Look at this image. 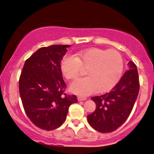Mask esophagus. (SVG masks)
I'll list each match as a JSON object with an SVG mask.
<instances>
[{"instance_id": "esophagus-1", "label": "esophagus", "mask_w": 154, "mask_h": 154, "mask_svg": "<svg viewBox=\"0 0 154 154\" xmlns=\"http://www.w3.org/2000/svg\"><path fill=\"white\" fill-rule=\"evenodd\" d=\"M77 99H78L79 101H82V100H85L87 98H85V97H81V96H79L78 98H77Z\"/></svg>"}]
</instances>
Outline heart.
Here are the masks:
<instances>
[{
  "label": "heart",
  "instance_id": "obj_1",
  "mask_svg": "<svg viewBox=\"0 0 154 154\" xmlns=\"http://www.w3.org/2000/svg\"><path fill=\"white\" fill-rule=\"evenodd\" d=\"M87 69L89 77L72 82L70 90L75 94L86 96L97 90L109 91L116 86L121 79L124 69L122 55L114 49L104 50L91 48L79 51L73 56H65L61 61V69L68 79L77 78Z\"/></svg>",
  "mask_w": 154,
  "mask_h": 154
}]
</instances>
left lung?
<instances>
[{
    "mask_svg": "<svg viewBox=\"0 0 154 154\" xmlns=\"http://www.w3.org/2000/svg\"><path fill=\"white\" fill-rule=\"evenodd\" d=\"M126 71L119 82L109 93L92 97L96 109L88 115V121L97 131L111 132L128 119L133 109L140 90L137 66L133 61L128 63Z\"/></svg>",
    "mask_w": 154,
    "mask_h": 154,
    "instance_id": "1",
    "label": "left lung"
}]
</instances>
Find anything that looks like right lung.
<instances>
[{"mask_svg":"<svg viewBox=\"0 0 154 154\" xmlns=\"http://www.w3.org/2000/svg\"><path fill=\"white\" fill-rule=\"evenodd\" d=\"M69 45L38 49L26 60L19 80L24 111L35 126L53 130L64 122L69 108L77 103L75 95L64 93L61 61Z\"/></svg>","mask_w":154,"mask_h":154,"instance_id":"add662e5","label":"right lung"}]
</instances>
